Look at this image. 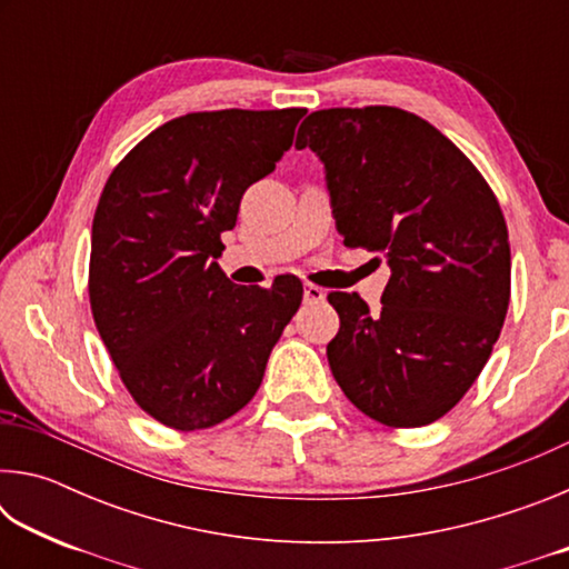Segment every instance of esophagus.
Segmentation results:
<instances>
[{
    "mask_svg": "<svg viewBox=\"0 0 569 569\" xmlns=\"http://www.w3.org/2000/svg\"><path fill=\"white\" fill-rule=\"evenodd\" d=\"M303 298H306V303H321V301H326V291L316 283H306L303 286Z\"/></svg>",
    "mask_w": 569,
    "mask_h": 569,
    "instance_id": "1",
    "label": "esophagus"
}]
</instances>
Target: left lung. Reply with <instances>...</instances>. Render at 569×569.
<instances>
[{
	"instance_id": "left-lung-1",
	"label": "left lung",
	"mask_w": 569,
	"mask_h": 569,
	"mask_svg": "<svg viewBox=\"0 0 569 569\" xmlns=\"http://www.w3.org/2000/svg\"><path fill=\"white\" fill-rule=\"evenodd\" d=\"M296 148L323 162L343 246L391 268L377 311L329 293L333 379L387 427L437 421L477 381L507 316L512 263L492 188L435 124L389 104L311 112Z\"/></svg>"
}]
</instances>
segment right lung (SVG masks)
Masks as SVG:
<instances>
[{
  "mask_svg": "<svg viewBox=\"0 0 569 569\" xmlns=\"http://www.w3.org/2000/svg\"><path fill=\"white\" fill-rule=\"evenodd\" d=\"M303 114H182L104 182L92 220V319L134 403L170 429H208L243 409L301 306L296 276L236 286L216 258L243 192L276 170Z\"/></svg>",
  "mask_w": 569,
  "mask_h": 569,
  "instance_id": "1",
  "label": "right lung"
}]
</instances>
